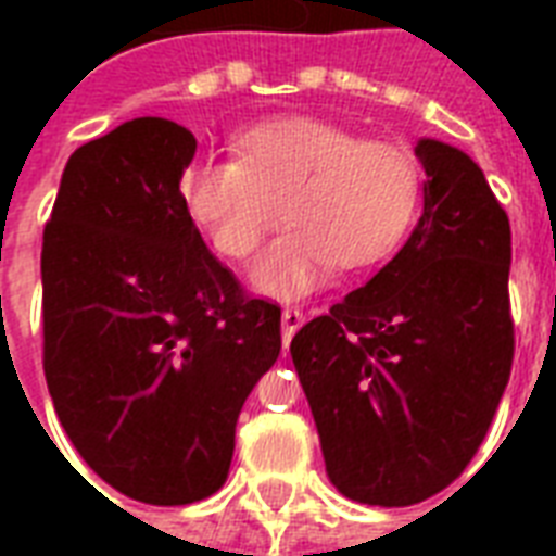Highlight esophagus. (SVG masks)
<instances>
[{
  "mask_svg": "<svg viewBox=\"0 0 556 556\" xmlns=\"http://www.w3.org/2000/svg\"><path fill=\"white\" fill-rule=\"evenodd\" d=\"M305 323V314L303 308H296V305H288L286 312H282V338H286V343L296 334V329Z\"/></svg>",
  "mask_w": 556,
  "mask_h": 556,
  "instance_id": "34e87169",
  "label": "esophagus"
}]
</instances>
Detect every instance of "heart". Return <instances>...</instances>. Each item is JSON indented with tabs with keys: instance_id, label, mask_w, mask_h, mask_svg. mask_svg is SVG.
Wrapping results in <instances>:
<instances>
[{
	"instance_id": "1",
	"label": "heart",
	"mask_w": 556,
	"mask_h": 556,
	"mask_svg": "<svg viewBox=\"0 0 556 556\" xmlns=\"http://www.w3.org/2000/svg\"><path fill=\"white\" fill-rule=\"evenodd\" d=\"M187 216L227 260L251 256L279 225V236L251 279L260 291L296 296L334 265H375L409 230L421 169L392 141H361L317 117H286L233 138V159L199 155L178 178Z\"/></svg>"
}]
</instances>
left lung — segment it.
<instances>
[{
	"label": "left lung",
	"instance_id": "obj_1",
	"mask_svg": "<svg viewBox=\"0 0 556 556\" xmlns=\"http://www.w3.org/2000/svg\"><path fill=\"white\" fill-rule=\"evenodd\" d=\"M424 213L406 244L291 340L331 484L404 508L465 473L514 364L510 222L484 173L424 138Z\"/></svg>",
	"mask_w": 556,
	"mask_h": 556
}]
</instances>
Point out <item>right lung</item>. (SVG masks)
<instances>
[{"label": "right lung", "mask_w": 556, "mask_h": 556, "mask_svg": "<svg viewBox=\"0 0 556 556\" xmlns=\"http://www.w3.org/2000/svg\"><path fill=\"white\" fill-rule=\"evenodd\" d=\"M195 138L135 117L65 164L42 233V369L63 430L147 505L207 500L236 418L277 364L279 305L251 296L187 216Z\"/></svg>", "instance_id": "add662e5"}]
</instances>
